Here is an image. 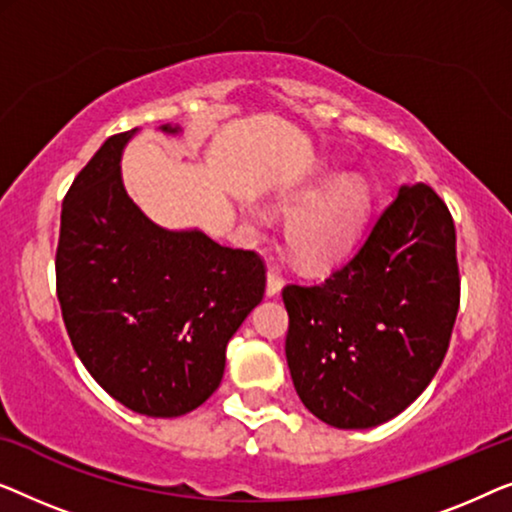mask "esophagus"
Returning a JSON list of instances; mask_svg holds the SVG:
<instances>
[{"label": "esophagus", "mask_w": 512, "mask_h": 512, "mask_svg": "<svg viewBox=\"0 0 512 512\" xmlns=\"http://www.w3.org/2000/svg\"><path fill=\"white\" fill-rule=\"evenodd\" d=\"M280 290H283V276H280L278 269L269 266V271H266V294H269V297H276Z\"/></svg>", "instance_id": "esophagus-1"}]
</instances>
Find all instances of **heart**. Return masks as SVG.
I'll use <instances>...</instances> for the list:
<instances>
[{"label":"heart","mask_w":512,"mask_h":512,"mask_svg":"<svg viewBox=\"0 0 512 512\" xmlns=\"http://www.w3.org/2000/svg\"><path fill=\"white\" fill-rule=\"evenodd\" d=\"M371 192L359 176H341L306 201L287 225L294 257L311 269H325L348 253L362 232Z\"/></svg>","instance_id":"heart-1"}]
</instances>
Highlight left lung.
<instances>
[{
    "label": "left lung",
    "mask_w": 512,
    "mask_h": 512,
    "mask_svg": "<svg viewBox=\"0 0 512 512\" xmlns=\"http://www.w3.org/2000/svg\"><path fill=\"white\" fill-rule=\"evenodd\" d=\"M285 357L322 422L369 429L436 376L459 311L455 220L429 185H403L355 253L318 285L287 283Z\"/></svg>",
    "instance_id": "1"
}]
</instances>
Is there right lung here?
I'll list each match as a JSON object with an SVG mask.
<instances>
[{
	"label": "right lung",
	"instance_id": "1",
	"mask_svg": "<svg viewBox=\"0 0 512 512\" xmlns=\"http://www.w3.org/2000/svg\"><path fill=\"white\" fill-rule=\"evenodd\" d=\"M178 132L176 127H162ZM113 134L62 201L55 287L90 376L148 417H178L218 390L229 338L262 301L264 259L201 232H167L127 197Z\"/></svg>",
	"mask_w": 512,
	"mask_h": 512
}]
</instances>
